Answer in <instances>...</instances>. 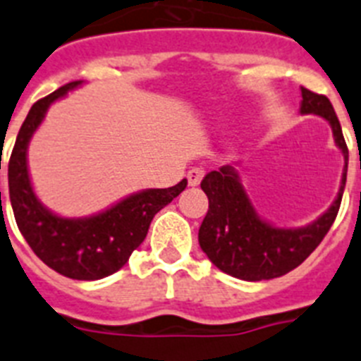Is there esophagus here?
<instances>
[{
    "mask_svg": "<svg viewBox=\"0 0 361 361\" xmlns=\"http://www.w3.org/2000/svg\"><path fill=\"white\" fill-rule=\"evenodd\" d=\"M202 178H204V171L198 169V166H195V169H190V171L187 172V181H189L190 187L198 185L202 181Z\"/></svg>",
    "mask_w": 361,
    "mask_h": 361,
    "instance_id": "1",
    "label": "esophagus"
}]
</instances>
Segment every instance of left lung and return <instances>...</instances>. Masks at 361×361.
Wrapping results in <instances>:
<instances>
[{"label": "left lung", "mask_w": 361, "mask_h": 361, "mask_svg": "<svg viewBox=\"0 0 361 361\" xmlns=\"http://www.w3.org/2000/svg\"><path fill=\"white\" fill-rule=\"evenodd\" d=\"M302 114H319L332 126L336 145L345 155L341 187L330 209L304 228H276L259 219L233 166H221L202 180L209 209L198 231L200 248L222 272L247 282L287 274L319 247L338 216L347 181L348 148L330 99L302 87Z\"/></svg>", "instance_id": "1"}]
</instances>
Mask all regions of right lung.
Listing matches in <instances>:
<instances>
[{"instance_id": "add662e5", "label": "right lung", "mask_w": 361, "mask_h": 361, "mask_svg": "<svg viewBox=\"0 0 361 361\" xmlns=\"http://www.w3.org/2000/svg\"><path fill=\"white\" fill-rule=\"evenodd\" d=\"M79 85L81 81L63 85L33 104L8 159V198L23 239L49 269L72 280H99L128 263L131 252L145 241L155 213L185 189L187 180L169 189L135 192L107 211L85 219H64L46 209L29 181V140L49 105Z\"/></svg>"}]
</instances>
